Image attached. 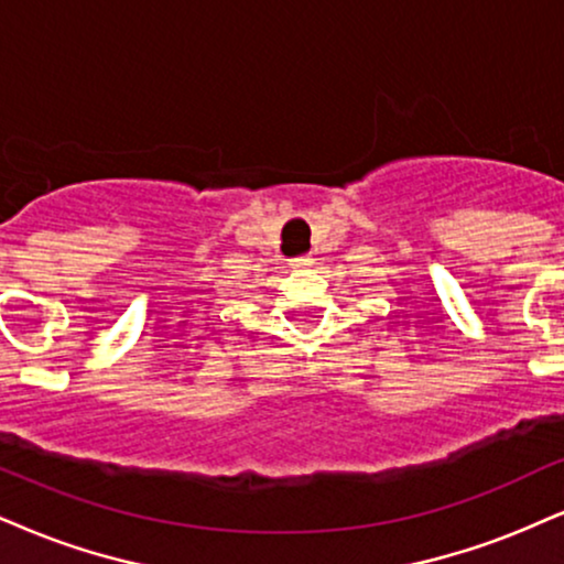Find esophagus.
Masks as SVG:
<instances>
[{"label": "esophagus", "mask_w": 564, "mask_h": 564, "mask_svg": "<svg viewBox=\"0 0 564 564\" xmlns=\"http://www.w3.org/2000/svg\"><path fill=\"white\" fill-rule=\"evenodd\" d=\"M290 267H293V269H311V267H314V259H311V256H297V259L290 261Z\"/></svg>", "instance_id": "34e87169"}]
</instances>
